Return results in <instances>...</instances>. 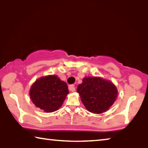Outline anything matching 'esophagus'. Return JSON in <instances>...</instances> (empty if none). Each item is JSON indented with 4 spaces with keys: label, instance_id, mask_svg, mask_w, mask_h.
I'll list each match as a JSON object with an SVG mask.
<instances>
[{
    "label": "esophagus",
    "instance_id": "esophagus-1",
    "mask_svg": "<svg viewBox=\"0 0 148 148\" xmlns=\"http://www.w3.org/2000/svg\"><path fill=\"white\" fill-rule=\"evenodd\" d=\"M69 89L70 91L72 92H74L75 91H76V88H75L74 85H71V86L69 87Z\"/></svg>",
    "mask_w": 148,
    "mask_h": 148
}]
</instances>
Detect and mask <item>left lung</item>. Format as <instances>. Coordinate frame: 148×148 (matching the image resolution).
Masks as SVG:
<instances>
[{"label":"left lung","mask_w":148,"mask_h":148,"mask_svg":"<svg viewBox=\"0 0 148 148\" xmlns=\"http://www.w3.org/2000/svg\"><path fill=\"white\" fill-rule=\"evenodd\" d=\"M77 92L86 109L93 114L106 112L116 101L118 92L112 82L99 77H84Z\"/></svg>","instance_id":"obj_1"}]
</instances>
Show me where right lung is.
Segmentation results:
<instances>
[{"mask_svg": "<svg viewBox=\"0 0 148 148\" xmlns=\"http://www.w3.org/2000/svg\"><path fill=\"white\" fill-rule=\"evenodd\" d=\"M69 93L67 84L56 75H49L36 80L29 91L33 104L47 113L57 111Z\"/></svg>", "mask_w": 148, "mask_h": 148, "instance_id": "1", "label": "right lung"}]
</instances>
